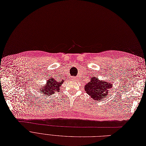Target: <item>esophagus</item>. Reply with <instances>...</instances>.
Here are the masks:
<instances>
[{"instance_id":"34e87169","label":"esophagus","mask_w":146,"mask_h":146,"mask_svg":"<svg viewBox=\"0 0 146 146\" xmlns=\"http://www.w3.org/2000/svg\"><path fill=\"white\" fill-rule=\"evenodd\" d=\"M74 79H75V78H74Z\"/></svg>"}]
</instances>
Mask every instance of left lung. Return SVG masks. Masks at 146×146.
<instances>
[{"instance_id": "8db88e82", "label": "left lung", "mask_w": 146, "mask_h": 146, "mask_svg": "<svg viewBox=\"0 0 146 146\" xmlns=\"http://www.w3.org/2000/svg\"><path fill=\"white\" fill-rule=\"evenodd\" d=\"M112 82L100 81L98 78L93 77L90 82L86 85L84 88L87 93L96 102L106 98L109 89L112 87Z\"/></svg>"}]
</instances>
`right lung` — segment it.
I'll return each mask as SVG.
<instances>
[{
    "label": "right lung",
    "instance_id": "right-lung-1",
    "mask_svg": "<svg viewBox=\"0 0 146 146\" xmlns=\"http://www.w3.org/2000/svg\"><path fill=\"white\" fill-rule=\"evenodd\" d=\"M64 80L62 81H57V79H54V78H50L47 81V84L41 87L38 89V92L40 93H43V96L46 97L52 95L54 93V92H59V87H61V85L63 84Z\"/></svg>",
    "mask_w": 146,
    "mask_h": 146
}]
</instances>
